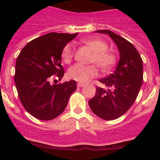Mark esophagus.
Here are the masks:
<instances>
[{"label":"esophagus","mask_w":160,"mask_h":160,"mask_svg":"<svg viewBox=\"0 0 160 160\" xmlns=\"http://www.w3.org/2000/svg\"><path fill=\"white\" fill-rule=\"evenodd\" d=\"M84 86H85V84H83V83H81V82L78 83V87H83Z\"/></svg>","instance_id":"1"}]
</instances>
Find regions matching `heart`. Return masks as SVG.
Masks as SVG:
<instances>
[{
    "mask_svg": "<svg viewBox=\"0 0 160 160\" xmlns=\"http://www.w3.org/2000/svg\"><path fill=\"white\" fill-rule=\"evenodd\" d=\"M84 44L88 46L93 52L91 62L96 63L102 71L111 70L116 64L117 57L114 52L108 50V45L105 41L98 38H90L83 41ZM73 57V46L72 43L66 44L62 51V58L65 63H70ZM98 69L95 65L83 66L75 64L68 70L67 75L70 79L87 82L90 79L97 77Z\"/></svg>",
    "mask_w": 160,
    "mask_h": 160,
    "instance_id": "1",
    "label": "heart"
}]
</instances>
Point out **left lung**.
Wrapping results in <instances>:
<instances>
[{
	"label": "left lung",
	"instance_id": "8db88e82",
	"mask_svg": "<svg viewBox=\"0 0 160 160\" xmlns=\"http://www.w3.org/2000/svg\"><path fill=\"white\" fill-rule=\"evenodd\" d=\"M95 32L112 38L120 59L114 73L99 80L107 89L97 87L95 95L89 100V106L99 118L114 120L125 114L136 99L142 83V60L135 46L122 37L108 29Z\"/></svg>",
	"mask_w": 160,
	"mask_h": 160
}]
</instances>
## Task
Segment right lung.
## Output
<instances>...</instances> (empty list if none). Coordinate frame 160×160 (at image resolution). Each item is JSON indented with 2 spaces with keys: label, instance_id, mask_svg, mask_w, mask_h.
<instances>
[{
  "label": "right lung",
  "instance_id": "1",
  "mask_svg": "<svg viewBox=\"0 0 160 160\" xmlns=\"http://www.w3.org/2000/svg\"><path fill=\"white\" fill-rule=\"evenodd\" d=\"M77 35L49 32L29 42L18 55L14 75L18 96L25 110L38 119L46 121L60 115L77 89L74 80L49 83L53 75L62 78V51Z\"/></svg>",
  "mask_w": 160,
  "mask_h": 160
}]
</instances>
